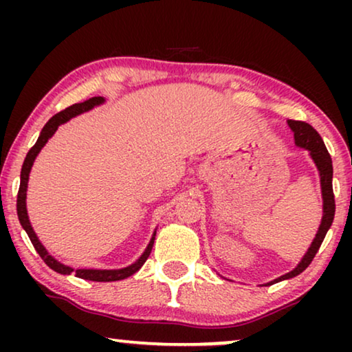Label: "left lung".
Returning a JSON list of instances; mask_svg holds the SVG:
<instances>
[{"instance_id":"1","label":"left lung","mask_w":352,"mask_h":352,"mask_svg":"<svg viewBox=\"0 0 352 352\" xmlns=\"http://www.w3.org/2000/svg\"><path fill=\"white\" fill-rule=\"evenodd\" d=\"M288 126L293 131V138H295V146L300 148H306L309 152L312 162L316 163L317 171H319L320 176V189H322V200H324V205H322V221L319 226V230H317L314 240H312L311 247L307 248L305 256L298 266L293 269V271L283 274V276L274 278V280L267 282V285H272V283L288 280V278L296 277L298 274H301L305 269L309 266L312 259H314L316 253L319 252L322 242H324L327 232H329L331 223H333L335 218V195H333V186H331V179H333V166H331V158L330 153L327 151L324 141H322L320 134L316 131L314 128L311 126L309 123L305 122H296V120H288Z\"/></svg>"}]
</instances>
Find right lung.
I'll list each match as a JSON object with an SVG mask.
<instances>
[{
  "mask_svg": "<svg viewBox=\"0 0 352 352\" xmlns=\"http://www.w3.org/2000/svg\"><path fill=\"white\" fill-rule=\"evenodd\" d=\"M105 99L100 98H91L88 100H85V102H80V104H74L70 105V107H67L65 110H62V112L56 113L54 117H52L50 122H47L45 126H43L40 136H38V141L35 142V146H33L30 151H28L25 160H23V165H22V171H21V187H19V194H17V216H19V221H21V226L25 230L28 239L32 240L33 247L40 254L43 261H45L47 266H50L52 271L62 274V276H70L72 272H75V276L78 278H85V280H93V282H115V280H123V278H126L129 276H133L134 272H138L139 269L142 267V264L147 261L148 254L152 252V247H153V240H155V234L157 230H153V235L151 239V242H148L147 248L144 250V253L139 256V259H136L133 264H129L126 267H122V269H72L70 266H65V264H62L57 261L56 258H52L50 253H47V250L43 247V243L38 240L35 230H33L32 224H30V219H28V213H27V187H28V176H30V170L33 166V162H35V158L38 153L41 152V148L46 146V142L50 141V138H52V134L57 131V128L60 126L62 123H67L70 118L76 117V115H81L85 112H88V110L98 107V105L104 104Z\"/></svg>",
  "mask_w": 352,
  "mask_h": 352,
  "instance_id": "right-lung-1",
  "label": "right lung"
}]
</instances>
